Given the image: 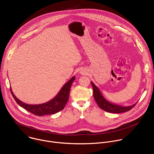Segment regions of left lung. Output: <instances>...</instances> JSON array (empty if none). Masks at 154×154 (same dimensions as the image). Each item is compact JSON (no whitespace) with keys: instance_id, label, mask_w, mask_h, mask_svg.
<instances>
[{"instance_id":"1","label":"left lung","mask_w":154,"mask_h":154,"mask_svg":"<svg viewBox=\"0 0 154 154\" xmlns=\"http://www.w3.org/2000/svg\"><path fill=\"white\" fill-rule=\"evenodd\" d=\"M93 89V94L94 97L97 102L98 106L104 111L109 113H120L128 112L130 109L134 107L137 103L132 105L124 106L119 105H117L116 103H112L109 101L107 100L101 94L98 87H97L94 83L91 82Z\"/></svg>"}]
</instances>
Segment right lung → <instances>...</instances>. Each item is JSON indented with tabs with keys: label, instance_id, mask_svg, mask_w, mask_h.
I'll return each mask as SVG.
<instances>
[{
	"label": "right lung",
	"instance_id": "obj_1",
	"mask_svg": "<svg viewBox=\"0 0 154 154\" xmlns=\"http://www.w3.org/2000/svg\"><path fill=\"white\" fill-rule=\"evenodd\" d=\"M75 77L73 76L68 82L66 83L61 88L59 93L51 100L41 104L30 105L18 99L13 94L10 88V91L13 97L18 105L26 109L27 111L36 116H41L48 115H53L57 113L64 108L66 104L69 96L71 87Z\"/></svg>",
	"mask_w": 154,
	"mask_h": 154
}]
</instances>
